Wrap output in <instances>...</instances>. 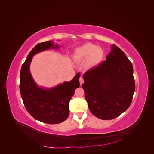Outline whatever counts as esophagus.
I'll return each mask as SVG.
<instances>
[{"label":"esophagus","mask_w":154,"mask_h":154,"mask_svg":"<svg viewBox=\"0 0 154 154\" xmlns=\"http://www.w3.org/2000/svg\"><path fill=\"white\" fill-rule=\"evenodd\" d=\"M83 82H84V80H83V78L82 77H80V85H82Z\"/></svg>","instance_id":"esophagus-1"}]
</instances>
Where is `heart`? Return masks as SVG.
<instances>
[{"label":"heart","instance_id":"heart-1","mask_svg":"<svg viewBox=\"0 0 154 154\" xmlns=\"http://www.w3.org/2000/svg\"><path fill=\"white\" fill-rule=\"evenodd\" d=\"M105 52L103 49L94 44L87 43L77 48L73 53V58L78 62H83L86 59L87 68H94L103 61Z\"/></svg>","mask_w":154,"mask_h":154}]
</instances>
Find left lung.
<instances>
[{
	"instance_id": "obj_1",
	"label": "left lung",
	"mask_w": 154,
	"mask_h": 154,
	"mask_svg": "<svg viewBox=\"0 0 154 154\" xmlns=\"http://www.w3.org/2000/svg\"><path fill=\"white\" fill-rule=\"evenodd\" d=\"M85 98L91 112L101 119H112L132 103L135 91L133 66L123 51L112 45L106 60L83 74Z\"/></svg>"
}]
</instances>
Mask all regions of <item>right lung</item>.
<instances>
[{"label": "right lung", "instance_id": "add662e5", "mask_svg": "<svg viewBox=\"0 0 154 154\" xmlns=\"http://www.w3.org/2000/svg\"><path fill=\"white\" fill-rule=\"evenodd\" d=\"M53 41L39 43L32 49L22 64L20 70V91L27 111L35 119L49 124H58L66 120L69 114V101L74 91L80 87V73L71 81L51 88L37 85L29 71L32 57L36 53L49 49H58Z\"/></svg>", "mask_w": 154, "mask_h": 154}]
</instances>
